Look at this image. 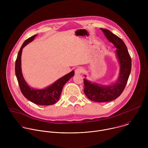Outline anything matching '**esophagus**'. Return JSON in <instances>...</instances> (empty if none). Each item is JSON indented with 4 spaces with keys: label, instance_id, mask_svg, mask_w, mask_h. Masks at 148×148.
<instances>
[{
    "label": "esophagus",
    "instance_id": "34e87169",
    "mask_svg": "<svg viewBox=\"0 0 148 148\" xmlns=\"http://www.w3.org/2000/svg\"><path fill=\"white\" fill-rule=\"evenodd\" d=\"M82 71H83L81 67H78L75 69V74H80L82 73Z\"/></svg>",
    "mask_w": 148,
    "mask_h": 148
}]
</instances>
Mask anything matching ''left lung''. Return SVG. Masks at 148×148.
I'll return each instance as SVG.
<instances>
[{
	"label": "left lung",
	"instance_id": "left-lung-1",
	"mask_svg": "<svg viewBox=\"0 0 148 148\" xmlns=\"http://www.w3.org/2000/svg\"><path fill=\"white\" fill-rule=\"evenodd\" d=\"M105 37L116 49V58L119 65L117 80L108 85H102L84 78V91L90 100L98 102H110L116 99L123 92L131 71L132 61L124 42L110 30L101 28ZM86 77V75H84Z\"/></svg>",
	"mask_w": 148,
	"mask_h": 148
}]
</instances>
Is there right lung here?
Returning a JSON list of instances; mask_svg holds the SVG:
<instances>
[{
  "instance_id": "right-lung-1",
  "label": "right lung",
  "mask_w": 148,
  "mask_h": 148,
  "mask_svg": "<svg viewBox=\"0 0 148 148\" xmlns=\"http://www.w3.org/2000/svg\"><path fill=\"white\" fill-rule=\"evenodd\" d=\"M37 34L26 40L21 47L15 62V73L18 85L23 95L31 102L40 105H51L56 103L60 98L63 87L66 82L74 76V71L58 79L50 86L42 89H37L30 87L25 81L22 71L21 56L23 49L29 43L33 41Z\"/></svg>"
}]
</instances>
